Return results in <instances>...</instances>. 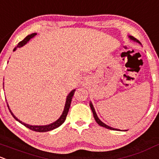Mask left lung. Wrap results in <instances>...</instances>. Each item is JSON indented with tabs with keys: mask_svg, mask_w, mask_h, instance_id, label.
I'll use <instances>...</instances> for the list:
<instances>
[{
	"mask_svg": "<svg viewBox=\"0 0 159 159\" xmlns=\"http://www.w3.org/2000/svg\"><path fill=\"white\" fill-rule=\"evenodd\" d=\"M128 37L129 38V39L133 40V41H134V42H136V43H139L140 45H142V44H141V43H140V42L139 41L138 39H136V38L133 37V36H128ZM89 104H90V107H91V110H92V112H93V117H94V120H96V122H97V123H98V125H100V126H103V127H104V128L109 129H112V130H120V129H118L113 128V127H111V126H107V125L105 124L104 123H103V122H102L101 120H100L99 118H98V115H97L96 111H95L94 107H93V106L92 103H91V101H90V103H89ZM120 131H123V130H120ZM123 131H127V130H123Z\"/></svg>",
	"mask_w": 159,
	"mask_h": 159,
	"instance_id": "left-lung-1",
	"label": "left lung"
}]
</instances>
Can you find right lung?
<instances>
[{
  "instance_id": "add662e5",
  "label": "right lung",
  "mask_w": 159,
  "mask_h": 159,
  "mask_svg": "<svg viewBox=\"0 0 159 159\" xmlns=\"http://www.w3.org/2000/svg\"><path fill=\"white\" fill-rule=\"evenodd\" d=\"M36 34H37L36 33H31L30 35H28V36H26V37L24 39L22 40V41L20 42V43H18V45L16 46V47H15L14 49H13V52L16 51L17 48H20V47H22V46H24V45H26V43H27L28 42L30 41V39L34 37L35 36H36ZM3 84H4V83H3ZM75 91V89L72 90L71 92L68 93V96H67L66 104H65V107H64V110H63L62 113H61V116H60V117L58 118V119L56 120V121L53 122V123H50V124H49V125H44V126H36V125H30V124H27V123H23V122L21 121V120H20L19 119H17V117H16V116H14V114H13V113H12V111H11V109H10L8 103H7L8 109H9L10 112H11V115H12V116H13V118H14V119L16 120H17L19 123H21V124H23V126H25L26 127L29 128L30 129L33 130V131H36V132H40V133H42V132H48V131H50V130H52V129H54L58 127V126H61V125L62 124V123L65 122V120H66V119L67 114H68V110H69L70 105H71V99H72V97H73V95H74Z\"/></svg>"
}]
</instances>
